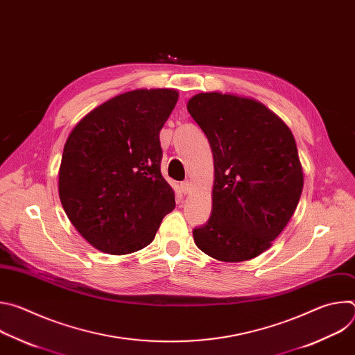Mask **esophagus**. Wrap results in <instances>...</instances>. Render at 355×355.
Returning a JSON list of instances; mask_svg holds the SVG:
<instances>
[{
  "instance_id": "esophagus-1",
  "label": "esophagus",
  "mask_w": 355,
  "mask_h": 355,
  "mask_svg": "<svg viewBox=\"0 0 355 355\" xmlns=\"http://www.w3.org/2000/svg\"><path fill=\"white\" fill-rule=\"evenodd\" d=\"M180 189H181V192H182L184 195H187V193H189V192H191V189H192V184H191L189 181H184V182H181V184H180Z\"/></svg>"
}]
</instances>
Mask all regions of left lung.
I'll return each mask as SVG.
<instances>
[{
    "label": "left lung",
    "mask_w": 355,
    "mask_h": 355,
    "mask_svg": "<svg viewBox=\"0 0 355 355\" xmlns=\"http://www.w3.org/2000/svg\"><path fill=\"white\" fill-rule=\"evenodd\" d=\"M187 110L209 140L215 167L212 215L193 229L195 244L225 263L254 259L285 229L302 193L293 135L254 98L200 92Z\"/></svg>",
    "instance_id": "8db88e82"
}]
</instances>
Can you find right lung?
Segmentation results:
<instances>
[{
    "label": "right lung",
    "instance_id": "add662e5",
    "mask_svg": "<svg viewBox=\"0 0 355 355\" xmlns=\"http://www.w3.org/2000/svg\"><path fill=\"white\" fill-rule=\"evenodd\" d=\"M177 101L171 88L123 92L87 114L67 137L59 196L96 250L122 256L144 248L175 208L160 171V130Z\"/></svg>",
    "mask_w": 355,
    "mask_h": 355
}]
</instances>
